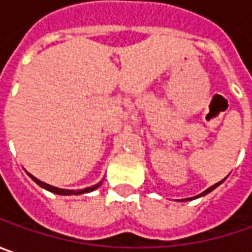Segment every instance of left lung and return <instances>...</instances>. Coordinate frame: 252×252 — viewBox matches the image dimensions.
I'll list each match as a JSON object with an SVG mask.
<instances>
[{
	"instance_id": "left-lung-1",
	"label": "left lung",
	"mask_w": 252,
	"mask_h": 252,
	"mask_svg": "<svg viewBox=\"0 0 252 252\" xmlns=\"http://www.w3.org/2000/svg\"><path fill=\"white\" fill-rule=\"evenodd\" d=\"M224 179H226V178H224ZM224 179H223V181H220V182H218V184H215V185H212V187L206 189L205 192L199 193L198 196H193V198H188V199H182V200H192V199H198V198H200V196H205V195H208L209 192H212V190H213V189H215V188H218V187H219V185H220V184H221V182H224Z\"/></svg>"
}]
</instances>
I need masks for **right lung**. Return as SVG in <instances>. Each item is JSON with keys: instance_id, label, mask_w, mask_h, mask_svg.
Instances as JSON below:
<instances>
[{"instance_id": "add662e5", "label": "right lung", "mask_w": 252, "mask_h": 252, "mask_svg": "<svg viewBox=\"0 0 252 252\" xmlns=\"http://www.w3.org/2000/svg\"><path fill=\"white\" fill-rule=\"evenodd\" d=\"M28 175L33 179L34 182H36L39 187H42V188L46 189V190H49V192H52V193H57V195H83V193H88V192H92V190L98 189L99 187H101V184H102V181H101V182H98L96 185H92V187H90V188L77 189V190H74V189L56 188V187H53V185H49V184H46V182H42L40 179H37L36 177H33L32 174H29V172H28Z\"/></svg>"}]
</instances>
